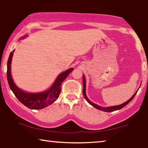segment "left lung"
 <instances>
[{
	"mask_svg": "<svg viewBox=\"0 0 148 148\" xmlns=\"http://www.w3.org/2000/svg\"><path fill=\"white\" fill-rule=\"evenodd\" d=\"M82 82H83V90H82V93H83V95L84 98H85V99L86 100V101H88V103H89L90 105L93 106V107H95V108H97V109L99 110H101V111H103V112H113V111H116V110H120V109H122V108L125 107V106H126L127 105L128 103H129L130 101H131L132 99H133V97H135V95H136V93H137V92H135V94L133 95V96L132 97L131 99L128 100V101L127 102H125V103H124L123 104H121V105H119V106H112V107H108V108H102L101 107V106H99L97 105H96V104H95L92 103V102H91L90 101L89 99H88V97H86V82H85V78H84V76H83V79H82Z\"/></svg>",
	"mask_w": 148,
	"mask_h": 148,
	"instance_id": "8db88e82",
	"label": "left lung"
}]
</instances>
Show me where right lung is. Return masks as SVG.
<instances>
[{"label":"right lung","mask_w":148,"mask_h":148,"mask_svg":"<svg viewBox=\"0 0 148 148\" xmlns=\"http://www.w3.org/2000/svg\"><path fill=\"white\" fill-rule=\"evenodd\" d=\"M14 51V50H13ZM13 51L9 55L7 62V76L9 87L19 101L29 109L39 110L46 108L53 103L60 96L61 92V84L70 72L74 70L70 68L60 74L53 86L47 91L40 93H27L19 89L13 81L11 75V63Z\"/></svg>","instance_id":"right-lung-1"}]
</instances>
